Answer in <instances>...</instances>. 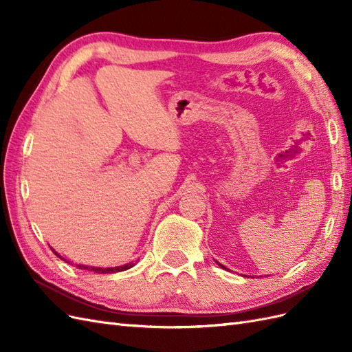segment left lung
<instances>
[{
    "mask_svg": "<svg viewBox=\"0 0 352 352\" xmlns=\"http://www.w3.org/2000/svg\"><path fill=\"white\" fill-rule=\"evenodd\" d=\"M217 264H219V263H217ZM219 265H220V267H221V269H226V267H225V265H221V264H219Z\"/></svg>",
    "mask_w": 352,
    "mask_h": 352,
    "instance_id": "obj_1",
    "label": "left lung"
}]
</instances>
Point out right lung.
I'll list each match as a JSON object with an SVG mask.
<instances>
[{"mask_svg":"<svg viewBox=\"0 0 352 352\" xmlns=\"http://www.w3.org/2000/svg\"><path fill=\"white\" fill-rule=\"evenodd\" d=\"M54 251V250H52ZM54 254L56 255H58V257L61 258V260H65L61 257V255L58 254V252H56L54 251ZM133 263H129V264H124V265H119V267H107V269H102V267H89V265H82V264H78V267L79 269H83V270H89V272H94V273H117V272H123V270H127V269H131V267H133Z\"/></svg>","mask_w":352,"mask_h":352,"instance_id":"1","label":"right lung"}]
</instances>
